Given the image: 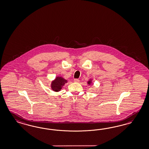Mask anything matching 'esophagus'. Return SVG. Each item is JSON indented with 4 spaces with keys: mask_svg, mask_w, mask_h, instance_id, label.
Segmentation results:
<instances>
[{
    "mask_svg": "<svg viewBox=\"0 0 149 149\" xmlns=\"http://www.w3.org/2000/svg\"><path fill=\"white\" fill-rule=\"evenodd\" d=\"M74 81L76 83H79V80L78 79H74Z\"/></svg>",
    "mask_w": 149,
    "mask_h": 149,
    "instance_id": "esophagus-1",
    "label": "esophagus"
}]
</instances>
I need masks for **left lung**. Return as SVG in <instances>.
I'll return each instance as SVG.
<instances>
[{"label":"left lung","mask_w":149,"mask_h":149,"mask_svg":"<svg viewBox=\"0 0 149 149\" xmlns=\"http://www.w3.org/2000/svg\"><path fill=\"white\" fill-rule=\"evenodd\" d=\"M90 83H91V81H88V84H90Z\"/></svg>","instance_id":"1"}]
</instances>
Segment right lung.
Here are the masks:
<instances>
[{
    "label": "right lung",
    "instance_id": "add662e5",
    "mask_svg": "<svg viewBox=\"0 0 149 149\" xmlns=\"http://www.w3.org/2000/svg\"><path fill=\"white\" fill-rule=\"evenodd\" d=\"M67 82V80H65L61 77H57L56 79L52 81L51 84L52 89L54 91L58 92L61 90L62 86Z\"/></svg>",
    "mask_w": 149,
    "mask_h": 149
}]
</instances>
